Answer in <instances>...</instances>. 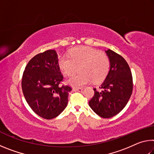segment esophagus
I'll return each instance as SVG.
<instances>
[{
	"instance_id": "obj_1",
	"label": "esophagus",
	"mask_w": 154,
	"mask_h": 154,
	"mask_svg": "<svg viewBox=\"0 0 154 154\" xmlns=\"http://www.w3.org/2000/svg\"><path fill=\"white\" fill-rule=\"evenodd\" d=\"M83 88H73V90L74 91H78V92H82V91L83 90Z\"/></svg>"
}]
</instances>
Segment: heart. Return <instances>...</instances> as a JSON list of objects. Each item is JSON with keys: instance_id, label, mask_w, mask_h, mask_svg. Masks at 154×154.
Returning <instances> with one entry per match:
<instances>
[{"instance_id": "obj_1", "label": "heart", "mask_w": 154, "mask_h": 154, "mask_svg": "<svg viewBox=\"0 0 154 154\" xmlns=\"http://www.w3.org/2000/svg\"><path fill=\"white\" fill-rule=\"evenodd\" d=\"M69 56H62L58 60L59 66L64 73L71 76L80 69L81 72L68 79L74 87H80L89 83L103 82L110 69V60L105 54L89 47L72 49Z\"/></svg>"}]
</instances>
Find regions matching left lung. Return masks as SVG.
I'll return each instance as SVG.
<instances>
[{
	"label": "left lung",
	"instance_id": "8db88e82",
	"mask_svg": "<svg viewBox=\"0 0 154 154\" xmlns=\"http://www.w3.org/2000/svg\"><path fill=\"white\" fill-rule=\"evenodd\" d=\"M105 52L110 60V70L99 90L94 88V95L89 105L101 118H109L126 105L132 94L133 82L126 60L109 49Z\"/></svg>",
	"mask_w": 154,
	"mask_h": 154
}]
</instances>
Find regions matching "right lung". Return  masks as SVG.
Instances as JSON below:
<instances>
[{
    "mask_svg": "<svg viewBox=\"0 0 154 154\" xmlns=\"http://www.w3.org/2000/svg\"><path fill=\"white\" fill-rule=\"evenodd\" d=\"M55 50L36 54L28 62L23 72L22 88L32 110L46 119L59 116L68 104L72 88L63 82Z\"/></svg>",
    "mask_w": 154,
    "mask_h": 154,
    "instance_id": "add662e5",
    "label": "right lung"
}]
</instances>
